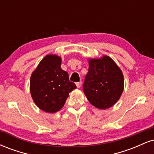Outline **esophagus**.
Listing matches in <instances>:
<instances>
[{
  "label": "esophagus",
  "instance_id": "esophagus-1",
  "mask_svg": "<svg viewBox=\"0 0 154 154\" xmlns=\"http://www.w3.org/2000/svg\"><path fill=\"white\" fill-rule=\"evenodd\" d=\"M81 85H82V82H76V85H77V88H80V86H81Z\"/></svg>",
  "mask_w": 154,
  "mask_h": 154
}]
</instances>
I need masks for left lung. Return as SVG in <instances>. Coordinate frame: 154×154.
<instances>
[{
	"label": "left lung",
	"mask_w": 154,
	"mask_h": 154,
	"mask_svg": "<svg viewBox=\"0 0 154 154\" xmlns=\"http://www.w3.org/2000/svg\"><path fill=\"white\" fill-rule=\"evenodd\" d=\"M89 69L83 84V91L88 101L99 109L114 106L124 90L122 72L108 56L90 59Z\"/></svg>",
	"instance_id": "8db88e82"
}]
</instances>
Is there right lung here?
Segmentation results:
<instances>
[{"mask_svg": "<svg viewBox=\"0 0 154 154\" xmlns=\"http://www.w3.org/2000/svg\"><path fill=\"white\" fill-rule=\"evenodd\" d=\"M61 64L60 56L48 54L32 73L31 96L37 106L45 112L54 114L62 109L69 93L77 88Z\"/></svg>", "mask_w": 154, "mask_h": 154, "instance_id": "right-lung-1", "label": "right lung"}]
</instances>
